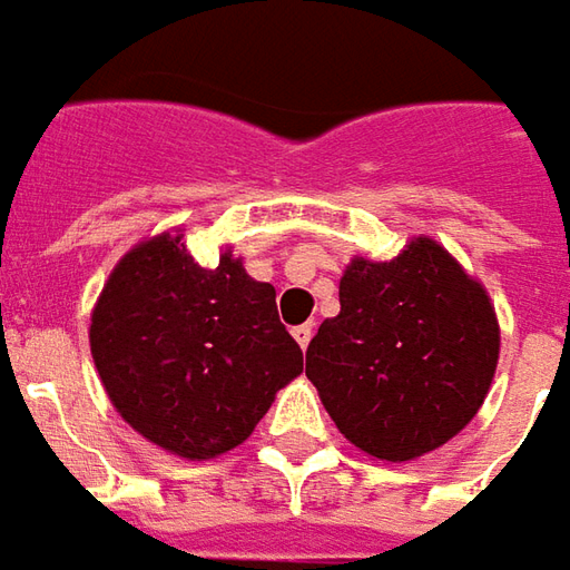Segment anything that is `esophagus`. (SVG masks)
Here are the masks:
<instances>
[{
    "mask_svg": "<svg viewBox=\"0 0 570 570\" xmlns=\"http://www.w3.org/2000/svg\"><path fill=\"white\" fill-rule=\"evenodd\" d=\"M312 336H314V326L312 324H302V326H296V330H293V340L298 342V348H302V352L308 348V342H312Z\"/></svg>",
    "mask_w": 570,
    "mask_h": 570,
    "instance_id": "esophagus-1",
    "label": "esophagus"
}]
</instances>
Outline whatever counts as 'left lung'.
<instances>
[{
    "mask_svg": "<svg viewBox=\"0 0 570 570\" xmlns=\"http://www.w3.org/2000/svg\"><path fill=\"white\" fill-rule=\"evenodd\" d=\"M497 361L500 324L488 289L423 234L395 258L345 265L340 314L308 345L305 376L357 451L407 463L472 423Z\"/></svg>",
    "mask_w": 570,
    "mask_h": 570,
    "instance_id": "left-lung-1",
    "label": "left lung"
}]
</instances>
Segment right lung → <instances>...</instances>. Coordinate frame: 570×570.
<instances>
[{
	"instance_id": "1",
	"label": "right lung",
	"mask_w": 570,
	"mask_h": 570,
	"mask_svg": "<svg viewBox=\"0 0 570 570\" xmlns=\"http://www.w3.org/2000/svg\"><path fill=\"white\" fill-rule=\"evenodd\" d=\"M89 345L119 416L194 463L244 444L302 373L274 286L253 281L230 246L216 268L200 265L181 228L138 240L114 265L91 308Z\"/></svg>"
}]
</instances>
